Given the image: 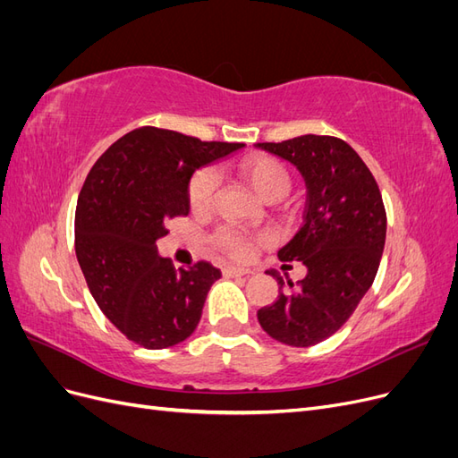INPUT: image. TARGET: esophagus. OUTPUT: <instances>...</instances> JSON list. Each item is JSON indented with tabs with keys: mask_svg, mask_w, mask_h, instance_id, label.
Instances as JSON below:
<instances>
[{
	"mask_svg": "<svg viewBox=\"0 0 458 458\" xmlns=\"http://www.w3.org/2000/svg\"><path fill=\"white\" fill-rule=\"evenodd\" d=\"M252 271L248 269V267H239V266H227L225 269H224V275H227V276H246V275H250Z\"/></svg>",
	"mask_w": 458,
	"mask_h": 458,
	"instance_id": "esophagus-1",
	"label": "esophagus"
}]
</instances>
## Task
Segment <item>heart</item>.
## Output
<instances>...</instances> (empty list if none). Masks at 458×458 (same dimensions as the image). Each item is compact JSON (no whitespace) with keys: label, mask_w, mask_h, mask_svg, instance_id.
Returning a JSON list of instances; mask_svg holds the SVG:
<instances>
[{"label":"heart","mask_w":458,"mask_h":458,"mask_svg":"<svg viewBox=\"0 0 458 458\" xmlns=\"http://www.w3.org/2000/svg\"><path fill=\"white\" fill-rule=\"evenodd\" d=\"M241 175L259 197H266L273 189H288V174L281 162L269 157H248L241 162ZM217 172L214 168L200 170L191 179L189 200L192 208H206L210 204L214 192L217 189ZM217 242L234 256L246 254V241L241 233L234 229H221L217 233Z\"/></svg>","instance_id":"b5f03b06"}]
</instances>
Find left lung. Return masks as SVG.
<instances>
[{
	"instance_id": "obj_1",
	"label": "left lung",
	"mask_w": 458,
	"mask_h": 458,
	"mask_svg": "<svg viewBox=\"0 0 458 458\" xmlns=\"http://www.w3.org/2000/svg\"><path fill=\"white\" fill-rule=\"evenodd\" d=\"M258 148L290 162L306 182L303 221L276 256L301 261L308 275L294 294L275 269L279 298L258 311L261 328L276 342L308 348L348 321L377 276L386 242V212L377 182L361 157L330 135H301Z\"/></svg>"
}]
</instances>
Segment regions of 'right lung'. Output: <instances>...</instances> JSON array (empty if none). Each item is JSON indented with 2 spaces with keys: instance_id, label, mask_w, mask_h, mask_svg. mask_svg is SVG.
Listing matches in <instances>:
<instances>
[{
  "instance_id": "right-lung-1",
  "label": "right lung",
  "mask_w": 458,
  "mask_h": 458,
  "mask_svg": "<svg viewBox=\"0 0 458 458\" xmlns=\"http://www.w3.org/2000/svg\"><path fill=\"white\" fill-rule=\"evenodd\" d=\"M242 143H202L170 130L137 128L95 162L76 204V256L97 306L122 335L164 350L195 332L221 273L206 261L175 269L158 254L164 221L189 214L197 170Z\"/></svg>"
}]
</instances>
